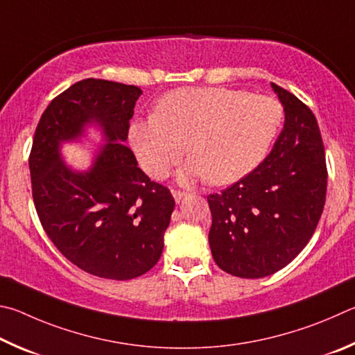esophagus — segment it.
I'll use <instances>...</instances> for the list:
<instances>
[{
	"mask_svg": "<svg viewBox=\"0 0 355 355\" xmlns=\"http://www.w3.org/2000/svg\"><path fill=\"white\" fill-rule=\"evenodd\" d=\"M171 193H173V198H174V201L176 202H181L185 196H187V193H185V191H181V190H171Z\"/></svg>",
	"mask_w": 355,
	"mask_h": 355,
	"instance_id": "34e87169",
	"label": "esophagus"
}]
</instances>
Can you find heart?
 Wrapping results in <instances>:
<instances>
[{
  "label": "heart",
  "mask_w": 355,
  "mask_h": 355,
  "mask_svg": "<svg viewBox=\"0 0 355 355\" xmlns=\"http://www.w3.org/2000/svg\"><path fill=\"white\" fill-rule=\"evenodd\" d=\"M277 99L226 87H187L166 93L153 115L137 118L129 140L148 176L162 179L191 154L182 182L207 178L225 185L250 174L265 159L281 129ZM188 146H184V141Z\"/></svg>",
  "instance_id": "heart-1"
}]
</instances>
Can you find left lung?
<instances>
[{"mask_svg":"<svg viewBox=\"0 0 355 355\" xmlns=\"http://www.w3.org/2000/svg\"><path fill=\"white\" fill-rule=\"evenodd\" d=\"M271 87L285 114L271 153L239 182L207 196L214 260L245 279L287 266L312 239L326 202V154L313 112L293 93Z\"/></svg>","mask_w":355,"mask_h":355,"instance_id":"8db88e82","label":"left lung"}]
</instances>
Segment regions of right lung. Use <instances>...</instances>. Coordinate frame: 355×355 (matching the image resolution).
<instances>
[{"label":"right lung","mask_w":355,"mask_h":355,"mask_svg":"<svg viewBox=\"0 0 355 355\" xmlns=\"http://www.w3.org/2000/svg\"><path fill=\"white\" fill-rule=\"evenodd\" d=\"M141 90L84 79L55 96L37 124L29 155L37 215L54 246L93 276L128 281L145 275L164 251L174 200L137 166L128 140ZM98 125L106 145L87 172L68 167L62 142Z\"/></svg>","instance_id":"1"}]
</instances>
